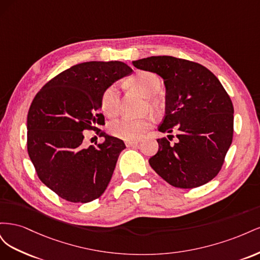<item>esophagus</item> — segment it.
<instances>
[{
    "mask_svg": "<svg viewBox=\"0 0 260 260\" xmlns=\"http://www.w3.org/2000/svg\"><path fill=\"white\" fill-rule=\"evenodd\" d=\"M140 143V141L138 140H131V141H125V145L127 146H135Z\"/></svg>",
    "mask_w": 260,
    "mask_h": 260,
    "instance_id": "1",
    "label": "esophagus"
}]
</instances>
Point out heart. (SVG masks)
Here are the masks:
<instances>
[{"instance_id": "1", "label": "heart", "mask_w": 260, "mask_h": 260, "mask_svg": "<svg viewBox=\"0 0 260 260\" xmlns=\"http://www.w3.org/2000/svg\"><path fill=\"white\" fill-rule=\"evenodd\" d=\"M128 84L136 89L145 98H153L161 86L160 78L151 72H139L131 77ZM102 109L106 116L114 117L120 109V92L116 84H113L103 92L101 99ZM151 127V121L147 119H132L123 117L109 124V132L114 137L131 141L140 139L143 133Z\"/></svg>"}]
</instances>
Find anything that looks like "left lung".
Segmentation results:
<instances>
[{"label": "left lung", "mask_w": 260, "mask_h": 260, "mask_svg": "<svg viewBox=\"0 0 260 260\" xmlns=\"http://www.w3.org/2000/svg\"><path fill=\"white\" fill-rule=\"evenodd\" d=\"M132 64L162 78L166 115L158 131L178 130L175 144L167 138L157 140L159 148L148 160L151 167L176 187L209 182L221 169L233 138L234 109L222 84L206 67L182 58L151 56Z\"/></svg>", "instance_id": "8db88e82"}]
</instances>
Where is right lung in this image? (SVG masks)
I'll list each match as a JSON object with an SVG mask.
<instances>
[{
    "mask_svg": "<svg viewBox=\"0 0 260 260\" xmlns=\"http://www.w3.org/2000/svg\"><path fill=\"white\" fill-rule=\"evenodd\" d=\"M132 74L122 61H85L54 77L40 90L27 117V146L39 179L59 198L89 203L104 193L123 141L96 129L104 142L83 147V131L95 130L103 92Z\"/></svg>",
    "mask_w": 260,
    "mask_h": 260,
    "instance_id": "obj_1",
    "label": "right lung"
}]
</instances>
